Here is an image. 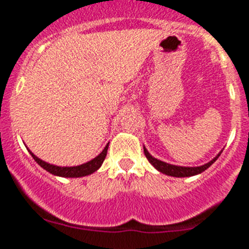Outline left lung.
<instances>
[{
  "mask_svg": "<svg viewBox=\"0 0 249 249\" xmlns=\"http://www.w3.org/2000/svg\"><path fill=\"white\" fill-rule=\"evenodd\" d=\"M144 154H145L146 159L149 160L151 165L155 167L158 171L162 172V174L167 175V176H172V177H191V176H196V175L202 174L203 171L208 169L209 166H212L215 161H216V159L219 158L220 154L222 153V150L215 156L213 160H210L209 162L207 164L202 165V166H196V167H188V166H177V165H171L167 164V162L161 161V160H159V159H155L153 155L149 154V151L146 150V148L144 146Z\"/></svg>",
  "mask_w": 249,
  "mask_h": 249,
  "instance_id": "8db88e82",
  "label": "left lung"
}]
</instances>
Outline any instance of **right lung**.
<instances>
[{
	"label": "right lung",
	"instance_id": "add662e5",
	"mask_svg": "<svg viewBox=\"0 0 249 249\" xmlns=\"http://www.w3.org/2000/svg\"><path fill=\"white\" fill-rule=\"evenodd\" d=\"M107 148H108V143L106 144V146L104 148V150L99 154L96 158L91 159L90 161L85 162V164L78 165V166H56V165L49 164V162L44 161L41 159L37 158L36 155L32 153L29 150L30 155L33 156L35 161L40 165L44 170H46L47 172L50 174L55 175V176H60V177H71V178H77V177H84L88 176V175H91L96 171V170L100 169V166L103 165L104 160L106 158V154H107Z\"/></svg>",
	"mask_w": 249,
	"mask_h": 249
}]
</instances>
